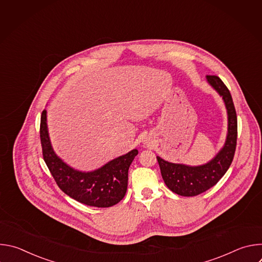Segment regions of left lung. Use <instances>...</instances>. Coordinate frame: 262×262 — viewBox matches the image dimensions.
Wrapping results in <instances>:
<instances>
[{"label": "left lung", "mask_w": 262, "mask_h": 262, "mask_svg": "<svg viewBox=\"0 0 262 262\" xmlns=\"http://www.w3.org/2000/svg\"><path fill=\"white\" fill-rule=\"evenodd\" d=\"M206 79L223 97L228 113V135L222 150L209 163L197 167L169 163L157 157L166 185L173 193L184 197L197 196L212 188L227 172L235 154L237 117L230 91L219 77L206 76Z\"/></svg>", "instance_id": "1"}]
</instances>
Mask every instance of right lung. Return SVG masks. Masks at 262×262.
<instances>
[{
	"label": "right lung",
	"instance_id": "1",
	"mask_svg": "<svg viewBox=\"0 0 262 262\" xmlns=\"http://www.w3.org/2000/svg\"><path fill=\"white\" fill-rule=\"evenodd\" d=\"M40 141L43 160L62 192L83 204L110 207L120 202L127 190L128 169L138 155L134 149L93 172H80L63 163L54 152L48 133L47 111L40 120Z\"/></svg>",
	"mask_w": 262,
	"mask_h": 262
}]
</instances>
